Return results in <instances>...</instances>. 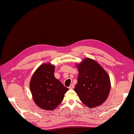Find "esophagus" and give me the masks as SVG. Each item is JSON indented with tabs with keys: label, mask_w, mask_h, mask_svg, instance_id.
I'll list each match as a JSON object with an SVG mask.
<instances>
[{
	"label": "esophagus",
	"mask_w": 134,
	"mask_h": 134,
	"mask_svg": "<svg viewBox=\"0 0 134 134\" xmlns=\"http://www.w3.org/2000/svg\"><path fill=\"white\" fill-rule=\"evenodd\" d=\"M69 89H70V90H72V89L74 88V85H73V84H72V85H71L70 86H69Z\"/></svg>",
	"instance_id": "esophagus-1"
}]
</instances>
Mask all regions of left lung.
<instances>
[{
	"instance_id": "obj_1",
	"label": "left lung",
	"mask_w": 134,
	"mask_h": 134,
	"mask_svg": "<svg viewBox=\"0 0 134 134\" xmlns=\"http://www.w3.org/2000/svg\"><path fill=\"white\" fill-rule=\"evenodd\" d=\"M79 74L74 90L81 102L89 108L104 102L110 91V81L107 72L96 61L87 58L77 65Z\"/></svg>"
}]
</instances>
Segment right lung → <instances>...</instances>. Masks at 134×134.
I'll use <instances>...</instances> for the list:
<instances>
[{
  "label": "right lung",
  "mask_w": 134,
  "mask_h": 134,
  "mask_svg": "<svg viewBox=\"0 0 134 134\" xmlns=\"http://www.w3.org/2000/svg\"><path fill=\"white\" fill-rule=\"evenodd\" d=\"M54 66L43 64L35 72L30 88L36 104L44 110H54L62 102L68 90L54 77Z\"/></svg>",
  "instance_id": "obj_1"
}]
</instances>
